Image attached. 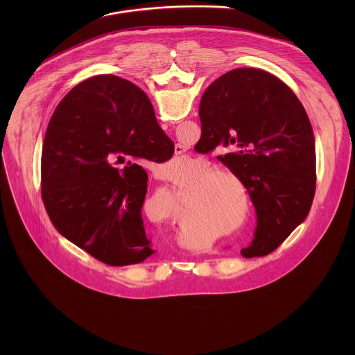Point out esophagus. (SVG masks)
<instances>
[{"label":"esophagus","mask_w":355,"mask_h":355,"mask_svg":"<svg viewBox=\"0 0 355 355\" xmlns=\"http://www.w3.org/2000/svg\"><path fill=\"white\" fill-rule=\"evenodd\" d=\"M174 151H175V155H182V153H185V147L184 146H181V144H175V147H174Z\"/></svg>","instance_id":"34e87169"}]
</instances>
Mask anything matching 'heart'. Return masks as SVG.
<instances>
[{
	"mask_svg": "<svg viewBox=\"0 0 355 355\" xmlns=\"http://www.w3.org/2000/svg\"><path fill=\"white\" fill-rule=\"evenodd\" d=\"M214 166L208 162H199L200 174L193 184L188 185L182 192V204L188 212L182 216L180 226L184 232L193 234H212L234 221L229 230H222L215 236L219 239L239 229L248 215V192L241 180L229 168ZM233 182L239 189L242 198V207H239V198ZM148 204L164 208L166 216L174 211L173 202L166 200L164 196L157 193L147 199Z\"/></svg>",
	"mask_w": 355,
	"mask_h": 355,
	"instance_id": "obj_1",
	"label": "heart"
}]
</instances>
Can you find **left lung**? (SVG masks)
<instances>
[{
	"label": "left lung",
	"mask_w": 355,
	"mask_h": 355,
	"mask_svg": "<svg viewBox=\"0 0 355 355\" xmlns=\"http://www.w3.org/2000/svg\"><path fill=\"white\" fill-rule=\"evenodd\" d=\"M199 119V141L208 151H226L219 160L256 208L254 239L240 254H270L305 220L315 196V136L305 108L275 76L234 69L205 89Z\"/></svg>",
	"instance_id": "8db88e82"
}]
</instances>
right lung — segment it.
I'll return each mask as SVG.
<instances>
[{
    "label": "right lung",
    "instance_id": "1",
    "mask_svg": "<svg viewBox=\"0 0 355 355\" xmlns=\"http://www.w3.org/2000/svg\"><path fill=\"white\" fill-rule=\"evenodd\" d=\"M171 143L133 83L112 74L80 83L44 135L42 198L50 220L108 266L144 261L156 250L143 227L147 173L140 163L167 159Z\"/></svg>",
    "mask_w": 355,
    "mask_h": 355
}]
</instances>
